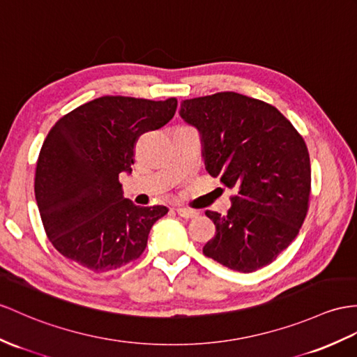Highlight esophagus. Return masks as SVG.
Listing matches in <instances>:
<instances>
[{"label": "esophagus", "mask_w": 357, "mask_h": 357, "mask_svg": "<svg viewBox=\"0 0 357 357\" xmlns=\"http://www.w3.org/2000/svg\"><path fill=\"white\" fill-rule=\"evenodd\" d=\"M176 211H177L178 216H181V218H185V220H190V218H197V216H198V212H195V211H190V208H185V207H178V208H176Z\"/></svg>", "instance_id": "1"}]
</instances>
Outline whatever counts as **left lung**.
Returning a JSON list of instances; mask_svg holds the SVG:
<instances>
[{
    "mask_svg": "<svg viewBox=\"0 0 357 357\" xmlns=\"http://www.w3.org/2000/svg\"><path fill=\"white\" fill-rule=\"evenodd\" d=\"M180 115L202 133L208 174L236 192L227 215L206 211L216 231L204 256L241 273L269 265L307 215L310 159L303 136L271 104L236 92L185 100Z\"/></svg>",
    "mask_w": 357,
    "mask_h": 357,
    "instance_id": "8db88e82",
    "label": "left lung"
}]
</instances>
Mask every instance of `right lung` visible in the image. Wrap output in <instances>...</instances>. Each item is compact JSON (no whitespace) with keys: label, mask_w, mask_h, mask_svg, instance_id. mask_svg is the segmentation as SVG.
Returning <instances> with one entry per match:
<instances>
[{"label":"right lung","mask_w":357,"mask_h":357,"mask_svg":"<svg viewBox=\"0 0 357 357\" xmlns=\"http://www.w3.org/2000/svg\"><path fill=\"white\" fill-rule=\"evenodd\" d=\"M177 100L106 95L66 113L43 141L34 195L43 229L60 255L93 274L141 257L165 206L123 197L119 172L132 171L141 135L172 119Z\"/></svg>","instance_id":"obj_1"}]
</instances>
